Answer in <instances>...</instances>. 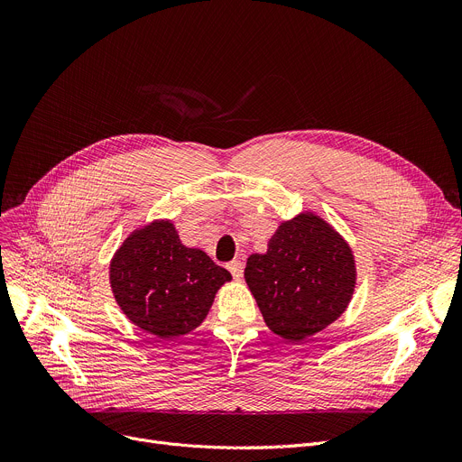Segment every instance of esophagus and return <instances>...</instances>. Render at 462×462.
I'll return each mask as SVG.
<instances>
[{
  "label": "esophagus",
  "instance_id": "1",
  "mask_svg": "<svg viewBox=\"0 0 462 462\" xmlns=\"http://www.w3.org/2000/svg\"><path fill=\"white\" fill-rule=\"evenodd\" d=\"M226 268L230 270V273L234 275V279H241L244 277V262L241 260H232Z\"/></svg>",
  "mask_w": 462,
  "mask_h": 462
}]
</instances>
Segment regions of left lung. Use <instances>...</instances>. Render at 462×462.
<instances>
[{
  "label": "left lung",
  "instance_id": "obj_1",
  "mask_svg": "<svg viewBox=\"0 0 462 462\" xmlns=\"http://www.w3.org/2000/svg\"><path fill=\"white\" fill-rule=\"evenodd\" d=\"M346 239L317 213L282 221L263 254L247 258L245 281L268 328L286 341H305L346 310L356 288Z\"/></svg>",
  "mask_w": 462,
  "mask_h": 462
}]
</instances>
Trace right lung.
<instances>
[{"label":"right lung","mask_w":462,"mask_h":462,"mask_svg":"<svg viewBox=\"0 0 462 462\" xmlns=\"http://www.w3.org/2000/svg\"><path fill=\"white\" fill-rule=\"evenodd\" d=\"M232 281L204 251L181 244L168 218L131 232L110 262V286L125 317L159 338L197 329L217 290Z\"/></svg>","instance_id":"1"}]
</instances>
